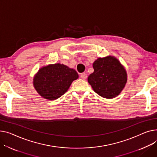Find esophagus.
Masks as SVG:
<instances>
[{"mask_svg": "<svg viewBox=\"0 0 157 157\" xmlns=\"http://www.w3.org/2000/svg\"><path fill=\"white\" fill-rule=\"evenodd\" d=\"M80 76L82 79H86L87 78V75L86 73H82Z\"/></svg>", "mask_w": 157, "mask_h": 157, "instance_id": "34e87169", "label": "esophagus"}]
</instances>
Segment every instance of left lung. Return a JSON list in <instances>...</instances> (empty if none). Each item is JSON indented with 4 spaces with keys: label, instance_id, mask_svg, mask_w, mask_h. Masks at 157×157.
I'll list each match as a JSON object with an SVG mask.
<instances>
[{
    "label": "left lung",
    "instance_id": "1",
    "mask_svg": "<svg viewBox=\"0 0 157 157\" xmlns=\"http://www.w3.org/2000/svg\"><path fill=\"white\" fill-rule=\"evenodd\" d=\"M93 67L88 81L93 90L103 98L117 96L127 82V73L119 61L111 56L98 58Z\"/></svg>",
    "mask_w": 157,
    "mask_h": 157
}]
</instances>
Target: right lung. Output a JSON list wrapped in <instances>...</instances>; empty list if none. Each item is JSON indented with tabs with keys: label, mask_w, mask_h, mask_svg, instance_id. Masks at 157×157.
I'll return each instance as SVG.
<instances>
[{
	"label": "right lung",
	"mask_w": 157,
	"mask_h": 157,
	"mask_svg": "<svg viewBox=\"0 0 157 157\" xmlns=\"http://www.w3.org/2000/svg\"><path fill=\"white\" fill-rule=\"evenodd\" d=\"M78 78L75 69L56 64L41 68L34 78L33 85L40 95L54 100L64 95L72 82Z\"/></svg>",
	"instance_id": "add662e5"
}]
</instances>
